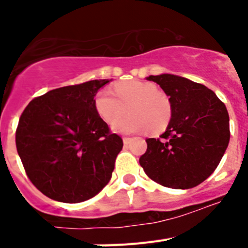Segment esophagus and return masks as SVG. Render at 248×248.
<instances>
[{
	"instance_id": "esophagus-1",
	"label": "esophagus",
	"mask_w": 248,
	"mask_h": 248,
	"mask_svg": "<svg viewBox=\"0 0 248 248\" xmlns=\"http://www.w3.org/2000/svg\"><path fill=\"white\" fill-rule=\"evenodd\" d=\"M130 141H131V139H130V138H123V143H124V144H125V145H128V144L129 143H130Z\"/></svg>"
}]
</instances>
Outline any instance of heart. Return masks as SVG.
Returning <instances> with one entry per match:
<instances>
[{
	"mask_svg": "<svg viewBox=\"0 0 248 248\" xmlns=\"http://www.w3.org/2000/svg\"><path fill=\"white\" fill-rule=\"evenodd\" d=\"M129 105V117L117 121ZM94 109L100 119L114 130L124 134L150 130L157 134L165 130L172 115L171 102L157 85L141 80H126L113 87V92L100 89L94 97Z\"/></svg>",
	"mask_w": 248,
	"mask_h": 248,
	"instance_id": "heart-1",
	"label": "heart"
}]
</instances>
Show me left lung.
Masks as SVG:
<instances>
[{"label": "left lung", "instance_id": "8db88e82", "mask_svg": "<svg viewBox=\"0 0 248 248\" xmlns=\"http://www.w3.org/2000/svg\"><path fill=\"white\" fill-rule=\"evenodd\" d=\"M171 102L172 115L161 139H146L139 163L151 180L171 189H191L205 181L222 159L230 141L229 113L205 85L174 74L146 78Z\"/></svg>", "mask_w": 248, "mask_h": 248}]
</instances>
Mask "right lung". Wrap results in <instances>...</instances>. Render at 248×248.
Here are the masks:
<instances>
[{
	"mask_svg": "<svg viewBox=\"0 0 248 248\" xmlns=\"http://www.w3.org/2000/svg\"><path fill=\"white\" fill-rule=\"evenodd\" d=\"M109 79L68 85L34 98L22 113L16 146L28 179L56 201L93 198L111 177L123 148L94 109V97Z\"/></svg>",
	"mask_w": 248,
	"mask_h": 248,
	"instance_id": "1",
	"label": "right lung"
}]
</instances>
